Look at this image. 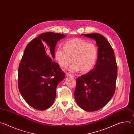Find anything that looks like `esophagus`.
<instances>
[{
    "label": "esophagus",
    "instance_id": "34e87169",
    "mask_svg": "<svg viewBox=\"0 0 134 134\" xmlns=\"http://www.w3.org/2000/svg\"><path fill=\"white\" fill-rule=\"evenodd\" d=\"M66 75L67 76H71V77H73V75L72 74H70V73H66Z\"/></svg>",
    "mask_w": 134,
    "mask_h": 134
}]
</instances>
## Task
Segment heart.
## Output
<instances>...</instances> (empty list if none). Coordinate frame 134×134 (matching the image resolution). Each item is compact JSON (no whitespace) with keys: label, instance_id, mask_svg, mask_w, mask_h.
<instances>
[{"label":"heart","instance_id":"heart-1","mask_svg":"<svg viewBox=\"0 0 134 134\" xmlns=\"http://www.w3.org/2000/svg\"><path fill=\"white\" fill-rule=\"evenodd\" d=\"M98 51L97 46L81 38H74L65 42L64 48L59 46L55 52V58L59 64L63 68H70L71 72L81 70L87 72L93 69L98 59Z\"/></svg>","mask_w":134,"mask_h":134}]
</instances>
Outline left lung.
I'll list each match as a JSON object with an SVG mask.
<instances>
[{
    "mask_svg": "<svg viewBox=\"0 0 134 134\" xmlns=\"http://www.w3.org/2000/svg\"><path fill=\"white\" fill-rule=\"evenodd\" d=\"M82 35L96 40L98 55L93 69L76 79L74 97L80 108L94 111L107 104L115 93L117 65L114 50L103 35L98 33Z\"/></svg>",
    "mask_w": 134,
    "mask_h": 134,
    "instance_id": "1",
    "label": "left lung"
}]
</instances>
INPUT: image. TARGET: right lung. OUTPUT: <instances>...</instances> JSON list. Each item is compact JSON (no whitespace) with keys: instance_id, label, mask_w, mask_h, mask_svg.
<instances>
[{"instance_id":"add662e5","label":"right lung","mask_w":134,"mask_h":134,"mask_svg":"<svg viewBox=\"0 0 134 134\" xmlns=\"http://www.w3.org/2000/svg\"><path fill=\"white\" fill-rule=\"evenodd\" d=\"M65 37L59 33H42L24 50L18 68V89L25 101L35 109L50 107L56 97L57 87L65 77L58 63L52 61L57 42Z\"/></svg>"}]
</instances>
